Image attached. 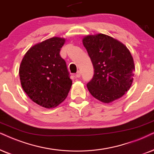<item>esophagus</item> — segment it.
<instances>
[{
	"label": "esophagus",
	"mask_w": 154,
	"mask_h": 154,
	"mask_svg": "<svg viewBox=\"0 0 154 154\" xmlns=\"http://www.w3.org/2000/svg\"><path fill=\"white\" fill-rule=\"evenodd\" d=\"M75 76H76V77H77V78H79V77H81V72L80 71L77 72Z\"/></svg>",
	"instance_id": "obj_1"
}]
</instances>
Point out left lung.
Segmentation results:
<instances>
[{
  "instance_id": "1",
  "label": "left lung",
  "mask_w": 154,
  "mask_h": 154,
  "mask_svg": "<svg viewBox=\"0 0 154 154\" xmlns=\"http://www.w3.org/2000/svg\"><path fill=\"white\" fill-rule=\"evenodd\" d=\"M82 42L94 69L93 78L87 85L90 94L104 103L119 99L133 82L135 67L129 50L104 34L85 36Z\"/></svg>"
}]
</instances>
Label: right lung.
<instances>
[{
  "mask_svg": "<svg viewBox=\"0 0 154 154\" xmlns=\"http://www.w3.org/2000/svg\"><path fill=\"white\" fill-rule=\"evenodd\" d=\"M65 39L53 37L30 48L19 68L23 90L31 100L53 108L65 100L72 81L60 51Z\"/></svg>",
  "mask_w": 154,
  "mask_h": 154,
  "instance_id": "add662e5",
  "label": "right lung"
}]
</instances>
